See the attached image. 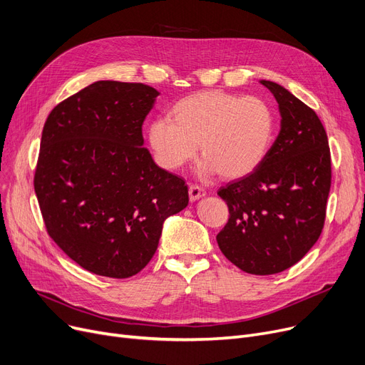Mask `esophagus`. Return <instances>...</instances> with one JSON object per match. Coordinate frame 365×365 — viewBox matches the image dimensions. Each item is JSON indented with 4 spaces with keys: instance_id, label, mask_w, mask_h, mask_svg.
I'll return each instance as SVG.
<instances>
[{
    "instance_id": "esophagus-1",
    "label": "esophagus",
    "mask_w": 365,
    "mask_h": 365,
    "mask_svg": "<svg viewBox=\"0 0 365 365\" xmlns=\"http://www.w3.org/2000/svg\"><path fill=\"white\" fill-rule=\"evenodd\" d=\"M205 196H206L205 188H202L199 185H190V188H188L190 202H196V200H199V199H202Z\"/></svg>"
}]
</instances>
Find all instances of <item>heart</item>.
Masks as SVG:
<instances>
[{"label": "heart", "instance_id": "1", "mask_svg": "<svg viewBox=\"0 0 365 365\" xmlns=\"http://www.w3.org/2000/svg\"><path fill=\"white\" fill-rule=\"evenodd\" d=\"M273 133L274 115L263 99L202 91L173 103L169 120L154 118L147 143L165 170H180L200 148L205 175L239 180L262 166Z\"/></svg>", "mask_w": 365, "mask_h": 365}]
</instances>
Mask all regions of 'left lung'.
<instances>
[{
	"label": "left lung",
	"mask_w": 365,
	"mask_h": 365,
	"mask_svg": "<svg viewBox=\"0 0 365 365\" xmlns=\"http://www.w3.org/2000/svg\"><path fill=\"white\" fill-rule=\"evenodd\" d=\"M259 83L277 102L281 129L262 166L220 188L230 218L217 242L240 270L273 274L300 262L317 244L331 187V159L317 113L281 84Z\"/></svg>",
	"instance_id": "left-lung-1"
}]
</instances>
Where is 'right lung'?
I'll return each instance as SVG.
<instances>
[{"instance_id":"right-lung-1","label":"right lung","mask_w":365,"mask_h":365,"mask_svg":"<svg viewBox=\"0 0 365 365\" xmlns=\"http://www.w3.org/2000/svg\"><path fill=\"white\" fill-rule=\"evenodd\" d=\"M159 95L143 83L99 80L46 120L34 178L46 229L95 274L141 272L166 218L188 205L184 181L144 148L143 123Z\"/></svg>"}]
</instances>
